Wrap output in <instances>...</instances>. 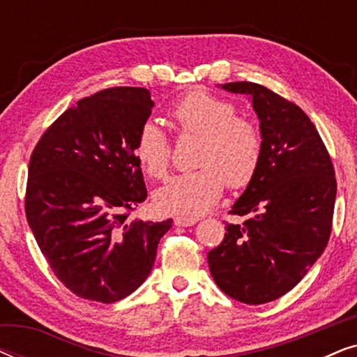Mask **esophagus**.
Masks as SVG:
<instances>
[{"label": "esophagus", "mask_w": 357, "mask_h": 357, "mask_svg": "<svg viewBox=\"0 0 357 357\" xmlns=\"http://www.w3.org/2000/svg\"><path fill=\"white\" fill-rule=\"evenodd\" d=\"M175 226H182V227H188L193 226V224L198 222L197 218H188V216H177L174 219Z\"/></svg>", "instance_id": "obj_1"}]
</instances>
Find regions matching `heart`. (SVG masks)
Here are the masks:
<instances>
[{
	"label": "heart",
	"mask_w": 357,
	"mask_h": 357,
	"mask_svg": "<svg viewBox=\"0 0 357 357\" xmlns=\"http://www.w3.org/2000/svg\"><path fill=\"white\" fill-rule=\"evenodd\" d=\"M232 102L195 89L175 102L170 116L183 133L203 136L198 164L202 169L180 174L154 195L165 213L198 216L222 195L224 185L243 188L255 177L261 159V136L250 120L237 116ZM170 139L154 120L141 125L135 155L149 177L164 178L170 165Z\"/></svg>",
	"instance_id": "heart-1"
}]
</instances>
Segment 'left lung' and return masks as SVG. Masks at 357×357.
<instances>
[{
  "instance_id": "1",
  "label": "left lung",
  "mask_w": 357,
  "mask_h": 357,
  "mask_svg": "<svg viewBox=\"0 0 357 357\" xmlns=\"http://www.w3.org/2000/svg\"><path fill=\"white\" fill-rule=\"evenodd\" d=\"M260 121L261 159L255 177L232 204L248 216L227 224L208 252L216 284L243 304H266L289 292L324 253L331 232L336 180L319 131L302 109L255 82H227Z\"/></svg>"
}]
</instances>
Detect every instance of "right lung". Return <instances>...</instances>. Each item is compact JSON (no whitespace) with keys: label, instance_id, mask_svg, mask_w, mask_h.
Wrapping results in <instances>:
<instances>
[{"label":"right lung","instance_id":"obj_1","mask_svg":"<svg viewBox=\"0 0 357 357\" xmlns=\"http://www.w3.org/2000/svg\"><path fill=\"white\" fill-rule=\"evenodd\" d=\"M154 102L144 87H112L68 109L29 162L26 216L43 257L73 294L112 304L146 281L172 219L130 211L148 197L135 141Z\"/></svg>","mask_w":357,"mask_h":357}]
</instances>
